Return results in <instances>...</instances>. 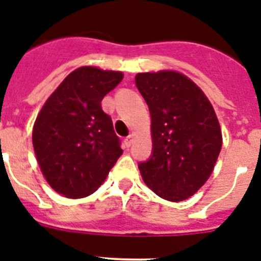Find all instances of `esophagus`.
I'll list each match as a JSON object with an SVG mask.
<instances>
[{
	"label": "esophagus",
	"instance_id": "esophagus-1",
	"mask_svg": "<svg viewBox=\"0 0 261 261\" xmlns=\"http://www.w3.org/2000/svg\"><path fill=\"white\" fill-rule=\"evenodd\" d=\"M124 142H125V145L126 146H130V145H132V142H133V135H129L128 137H125V140H124Z\"/></svg>",
	"mask_w": 261,
	"mask_h": 261
}]
</instances>
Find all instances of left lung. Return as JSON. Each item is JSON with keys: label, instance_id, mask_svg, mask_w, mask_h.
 Instances as JSON below:
<instances>
[{"label": "left lung", "instance_id": "obj_1", "mask_svg": "<svg viewBox=\"0 0 261 261\" xmlns=\"http://www.w3.org/2000/svg\"><path fill=\"white\" fill-rule=\"evenodd\" d=\"M136 86L151 116L150 158L140 162L142 179L159 197L183 201L204 186L222 147L211 102L176 71L140 73Z\"/></svg>", "mask_w": 261, "mask_h": 261}]
</instances>
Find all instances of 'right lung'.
Returning <instances> with one entry per match:
<instances>
[{
  "label": "right lung",
  "instance_id": "right-lung-1",
  "mask_svg": "<svg viewBox=\"0 0 261 261\" xmlns=\"http://www.w3.org/2000/svg\"><path fill=\"white\" fill-rule=\"evenodd\" d=\"M123 80L120 71L78 68L62 81L36 117L32 144L49 186L70 197L98 190L123 154L102 99Z\"/></svg>",
  "mask_w": 261,
  "mask_h": 261
}]
</instances>
